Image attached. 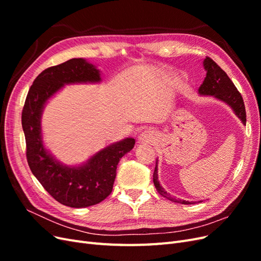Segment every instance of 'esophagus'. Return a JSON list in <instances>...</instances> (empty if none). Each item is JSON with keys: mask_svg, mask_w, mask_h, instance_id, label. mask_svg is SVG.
<instances>
[{"mask_svg": "<svg viewBox=\"0 0 261 261\" xmlns=\"http://www.w3.org/2000/svg\"><path fill=\"white\" fill-rule=\"evenodd\" d=\"M138 140H139V143H141V144H143V143L144 144H151V143H153V140H154L153 133L151 130H144L138 136Z\"/></svg>", "mask_w": 261, "mask_h": 261, "instance_id": "esophagus-1", "label": "esophagus"}]
</instances>
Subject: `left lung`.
<instances>
[{
  "mask_svg": "<svg viewBox=\"0 0 261 261\" xmlns=\"http://www.w3.org/2000/svg\"><path fill=\"white\" fill-rule=\"evenodd\" d=\"M204 69L207 70L206 78H204L203 83L199 87V93L202 96H213L215 98L225 102L226 105L230 106L235 114L238 115L239 118L243 122L244 125H246V111H245V105L242 94L236 88L233 82L228 78L226 73L221 68L217 63L210 58H206L203 61ZM153 184L156 188L158 193L161 196L165 197L174 202L183 203V204H189L192 203L191 201L181 200V199H175L164 191V189L160 186L159 180H158V168L155 165L154 172H153Z\"/></svg>",
  "mask_w": 261,
  "mask_h": 261,
  "instance_id": "left-lung-1",
  "label": "left lung"
}]
</instances>
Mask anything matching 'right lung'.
<instances>
[{
	"mask_svg": "<svg viewBox=\"0 0 261 261\" xmlns=\"http://www.w3.org/2000/svg\"><path fill=\"white\" fill-rule=\"evenodd\" d=\"M99 70L84 59H72L44 69L31 85L21 112L26 155L33 174L53 198L72 208H86L111 194L121 158L129 152L135 139L126 138L100 150L80 167H66L46 151L42 144V110L65 84L99 83Z\"/></svg>",
	"mask_w": 261,
	"mask_h": 261,
	"instance_id": "right-lung-1",
	"label": "right lung"
}]
</instances>
